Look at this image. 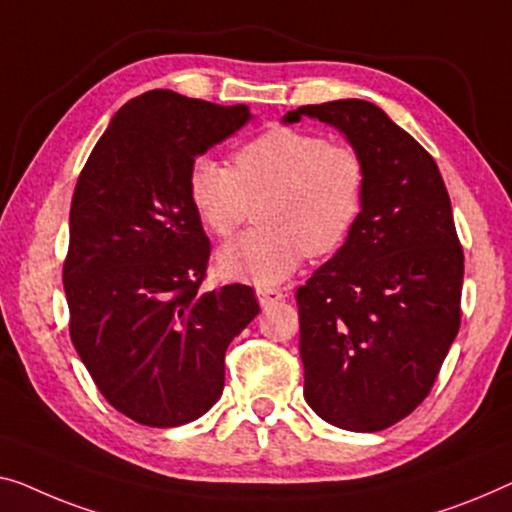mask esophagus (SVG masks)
Masks as SVG:
<instances>
[{
  "mask_svg": "<svg viewBox=\"0 0 512 512\" xmlns=\"http://www.w3.org/2000/svg\"><path fill=\"white\" fill-rule=\"evenodd\" d=\"M285 299V292L276 287H257V301L262 308H269V305H276L278 301Z\"/></svg>",
  "mask_w": 512,
  "mask_h": 512,
  "instance_id": "1",
  "label": "esophagus"
}]
</instances>
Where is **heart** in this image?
<instances>
[{"instance_id":"heart-1","label":"heart","mask_w":512,"mask_h":512,"mask_svg":"<svg viewBox=\"0 0 512 512\" xmlns=\"http://www.w3.org/2000/svg\"><path fill=\"white\" fill-rule=\"evenodd\" d=\"M188 197L216 239H230L257 202V227L218 253L225 278L278 285L303 255L338 250L363 209L365 167L352 147L289 126H271L232 151L188 167Z\"/></svg>"}]
</instances>
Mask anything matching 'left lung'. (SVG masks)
Wrapping results in <instances>:
<instances>
[{
  "label": "left lung",
  "mask_w": 512,
  "mask_h": 512,
  "mask_svg": "<svg viewBox=\"0 0 512 512\" xmlns=\"http://www.w3.org/2000/svg\"><path fill=\"white\" fill-rule=\"evenodd\" d=\"M365 167L363 209L347 241L296 289L303 395L326 423L379 432L432 391L460 331L464 255L434 158L375 103L303 105Z\"/></svg>",
  "instance_id": "1"
}]
</instances>
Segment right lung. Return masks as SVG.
<instances>
[{"label": "right lung", "mask_w": 512, "mask_h": 512, "mask_svg": "<svg viewBox=\"0 0 512 512\" xmlns=\"http://www.w3.org/2000/svg\"><path fill=\"white\" fill-rule=\"evenodd\" d=\"M250 117L154 89L114 114L71 202L64 292L71 340L114 409L149 427L186 425L225 386V352L259 312L253 287L202 292L211 253L188 167Z\"/></svg>", "instance_id": "add662e5"}]
</instances>
